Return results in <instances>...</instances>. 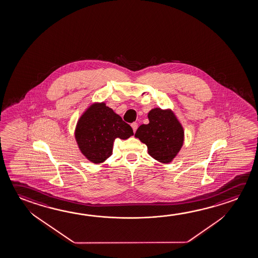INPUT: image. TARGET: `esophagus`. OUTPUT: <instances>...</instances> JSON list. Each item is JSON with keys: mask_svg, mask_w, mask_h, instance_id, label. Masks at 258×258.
<instances>
[{"mask_svg": "<svg viewBox=\"0 0 258 258\" xmlns=\"http://www.w3.org/2000/svg\"><path fill=\"white\" fill-rule=\"evenodd\" d=\"M131 127H132V128H133V131H134V132H136V131H137V128H138V123H132V124H131Z\"/></svg>", "mask_w": 258, "mask_h": 258, "instance_id": "1", "label": "esophagus"}]
</instances>
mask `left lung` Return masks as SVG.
<instances>
[{
    "instance_id": "left-lung-1",
    "label": "left lung",
    "mask_w": 258,
    "mask_h": 258,
    "mask_svg": "<svg viewBox=\"0 0 258 258\" xmlns=\"http://www.w3.org/2000/svg\"><path fill=\"white\" fill-rule=\"evenodd\" d=\"M148 117L149 123L140 126L135 137L147 145L153 158L168 164L182 148L184 140L182 124L169 109L155 108L148 112Z\"/></svg>"
}]
</instances>
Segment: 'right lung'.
Returning a JSON list of instances; mask_svg holds the SVG:
<instances>
[{"label":"right lung","instance_id":"1","mask_svg":"<svg viewBox=\"0 0 258 258\" xmlns=\"http://www.w3.org/2000/svg\"><path fill=\"white\" fill-rule=\"evenodd\" d=\"M133 134L132 127L104 102L90 106L78 119L75 131L81 152L94 164H101L112 155L116 139L127 140Z\"/></svg>","mask_w":258,"mask_h":258}]
</instances>
